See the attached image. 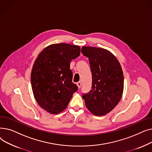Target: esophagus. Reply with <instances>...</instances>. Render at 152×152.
Returning <instances> with one entry per match:
<instances>
[{
  "mask_svg": "<svg viewBox=\"0 0 152 152\" xmlns=\"http://www.w3.org/2000/svg\"><path fill=\"white\" fill-rule=\"evenodd\" d=\"M76 84H77V87H78V88H80V87H81V85H82V83H81V82H78V83H76Z\"/></svg>",
  "mask_w": 152,
  "mask_h": 152,
  "instance_id": "esophagus-1",
  "label": "esophagus"
}]
</instances>
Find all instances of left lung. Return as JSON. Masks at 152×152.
I'll use <instances>...</instances> for the list:
<instances>
[{"mask_svg":"<svg viewBox=\"0 0 152 152\" xmlns=\"http://www.w3.org/2000/svg\"><path fill=\"white\" fill-rule=\"evenodd\" d=\"M82 53L88 57L92 76V89L83 94L85 104L95 116H103L120 101L123 93L124 77L120 63L109 50L84 46Z\"/></svg>","mask_w":152,"mask_h":152,"instance_id":"obj_1","label":"left lung"}]
</instances>
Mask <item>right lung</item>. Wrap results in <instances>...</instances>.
<instances>
[{"label":"right lung","mask_w":152,"mask_h":152,"mask_svg":"<svg viewBox=\"0 0 152 152\" xmlns=\"http://www.w3.org/2000/svg\"><path fill=\"white\" fill-rule=\"evenodd\" d=\"M78 45L66 43L46 47L36 59L31 71L32 90L38 104L47 112L57 115L65 110L77 90L72 82V60L80 55Z\"/></svg>","instance_id":"add662e5"}]
</instances>
